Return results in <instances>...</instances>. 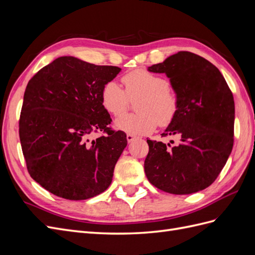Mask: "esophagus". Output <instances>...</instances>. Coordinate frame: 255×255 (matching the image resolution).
I'll return each instance as SVG.
<instances>
[{
  "label": "esophagus",
  "mask_w": 255,
  "mask_h": 255,
  "mask_svg": "<svg viewBox=\"0 0 255 255\" xmlns=\"http://www.w3.org/2000/svg\"><path fill=\"white\" fill-rule=\"evenodd\" d=\"M136 138H138L137 136H135V135H133V134H130V133H128V134H127V139H128V142H132L133 140H135Z\"/></svg>",
  "instance_id": "obj_1"
}]
</instances>
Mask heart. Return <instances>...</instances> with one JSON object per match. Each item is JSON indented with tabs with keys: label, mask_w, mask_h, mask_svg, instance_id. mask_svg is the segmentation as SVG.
<instances>
[{
	"label": "heart",
	"mask_w": 255,
	"mask_h": 255,
	"mask_svg": "<svg viewBox=\"0 0 255 255\" xmlns=\"http://www.w3.org/2000/svg\"><path fill=\"white\" fill-rule=\"evenodd\" d=\"M123 89L112 80L106 82L101 90L104 109L114 116H121L129 107V102L138 99L135 109L138 113L124 115L115 122L118 128L130 134L151 133L157 123L168 126L179 111V99L169 88L168 81L145 69H135L122 76Z\"/></svg>",
	"instance_id": "b5f03b06"
}]
</instances>
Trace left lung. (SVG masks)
<instances>
[{
  "label": "left lung",
  "mask_w": 255,
  "mask_h": 255,
  "mask_svg": "<svg viewBox=\"0 0 255 255\" xmlns=\"http://www.w3.org/2000/svg\"><path fill=\"white\" fill-rule=\"evenodd\" d=\"M151 72L166 73L179 99V111L161 137L176 144L146 139L144 172L156 188L173 195L205 189L217 179L234 143L233 94L218 68L191 52L181 51Z\"/></svg>",
  "instance_id": "left-lung-1"
}]
</instances>
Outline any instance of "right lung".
I'll use <instances>...</instances> for the list:
<instances>
[{
    "mask_svg": "<svg viewBox=\"0 0 255 255\" xmlns=\"http://www.w3.org/2000/svg\"><path fill=\"white\" fill-rule=\"evenodd\" d=\"M121 69L63 56L29 80L19 136L29 175L51 194L86 200L109 188L128 144L101 101L103 85ZM101 136L89 141L91 132Z\"/></svg>",
    "mask_w": 255,
    "mask_h": 255,
    "instance_id": "1",
    "label": "right lung"
}]
</instances>
